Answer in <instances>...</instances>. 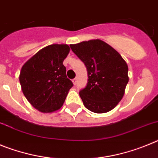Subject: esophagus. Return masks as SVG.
I'll use <instances>...</instances> for the list:
<instances>
[{
    "label": "esophagus",
    "mask_w": 158,
    "mask_h": 158,
    "mask_svg": "<svg viewBox=\"0 0 158 158\" xmlns=\"http://www.w3.org/2000/svg\"><path fill=\"white\" fill-rule=\"evenodd\" d=\"M77 78H74L73 80V85H77Z\"/></svg>",
    "instance_id": "esophagus-1"
}]
</instances>
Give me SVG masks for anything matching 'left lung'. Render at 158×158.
<instances>
[{"label": "left lung", "instance_id": "obj_1", "mask_svg": "<svg viewBox=\"0 0 158 158\" xmlns=\"http://www.w3.org/2000/svg\"><path fill=\"white\" fill-rule=\"evenodd\" d=\"M69 46L87 68V86L79 93L85 107L95 113L108 112L115 108L129 81L125 60L100 40Z\"/></svg>", "mask_w": 158, "mask_h": 158}]
</instances>
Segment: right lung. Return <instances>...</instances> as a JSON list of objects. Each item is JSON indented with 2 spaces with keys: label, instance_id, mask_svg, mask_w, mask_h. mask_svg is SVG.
<instances>
[{
  "label": "right lung",
  "instance_id": "1",
  "mask_svg": "<svg viewBox=\"0 0 158 158\" xmlns=\"http://www.w3.org/2000/svg\"><path fill=\"white\" fill-rule=\"evenodd\" d=\"M69 51L67 44L49 45L22 66L19 77L22 91L29 103L41 112L60 109L73 85L63 65Z\"/></svg>",
  "mask_w": 158,
  "mask_h": 158
}]
</instances>
